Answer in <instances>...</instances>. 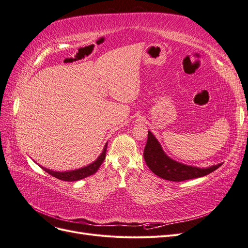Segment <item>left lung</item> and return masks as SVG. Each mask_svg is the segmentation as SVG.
Wrapping results in <instances>:
<instances>
[{
    "label": "left lung",
    "instance_id": "1",
    "mask_svg": "<svg viewBox=\"0 0 248 248\" xmlns=\"http://www.w3.org/2000/svg\"><path fill=\"white\" fill-rule=\"evenodd\" d=\"M144 158L149 169L156 176L174 182L204 177L218 169L222 164L218 163L207 169H200L172 160L164 153L159 141L155 139L151 131H148V140L144 150Z\"/></svg>",
    "mask_w": 248,
    "mask_h": 248
}]
</instances>
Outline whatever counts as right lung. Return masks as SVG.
<instances>
[{"label":"right lung","mask_w":248,"mask_h":248,"mask_svg":"<svg viewBox=\"0 0 248 248\" xmlns=\"http://www.w3.org/2000/svg\"><path fill=\"white\" fill-rule=\"evenodd\" d=\"M107 148H108V144H106L103 148V151L100 154V156L97 158L93 163L89 164V166L81 168L76 170H70V171H54L51 170L46 169L41 167V169L43 170H46V172H48L49 175H51L52 177H55L59 180H62V181H67V182H72V181H78L80 179H84L86 177L91 176L95 172L98 170V169L100 168L101 163L103 162V160L106 159V154H107Z\"/></svg>","instance_id":"add662e5"}]
</instances>
